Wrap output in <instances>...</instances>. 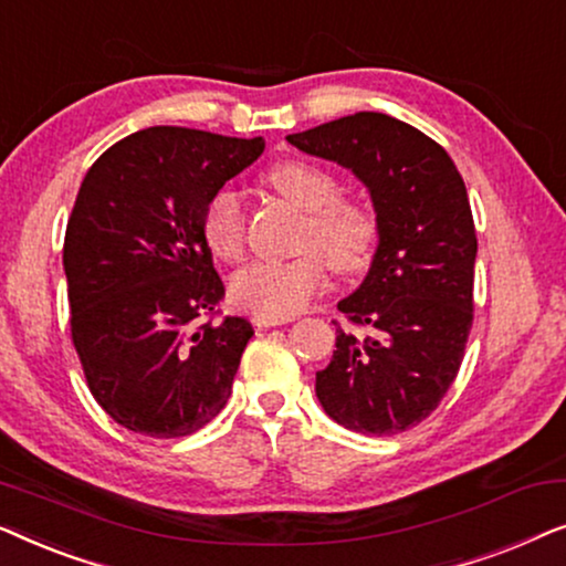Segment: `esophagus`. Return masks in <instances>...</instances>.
Listing matches in <instances>:
<instances>
[{
  "label": "esophagus",
  "instance_id": "obj_1",
  "mask_svg": "<svg viewBox=\"0 0 566 566\" xmlns=\"http://www.w3.org/2000/svg\"><path fill=\"white\" fill-rule=\"evenodd\" d=\"M289 319H277V316H252V324L258 329L262 327H277V324H285Z\"/></svg>",
  "mask_w": 566,
  "mask_h": 566
}]
</instances>
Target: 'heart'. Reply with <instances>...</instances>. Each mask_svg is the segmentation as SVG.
<instances>
[{"label": "heart", "instance_id": "heart-1", "mask_svg": "<svg viewBox=\"0 0 566 566\" xmlns=\"http://www.w3.org/2000/svg\"><path fill=\"white\" fill-rule=\"evenodd\" d=\"M265 182L277 196L304 211L298 250L293 260L254 262L231 277V301L254 316L298 314L327 281V265L337 275H355L368 268L378 244L374 208L339 198V182L327 169L301 159L277 161ZM203 237L216 258L237 262L247 250V221L234 190H219L203 213Z\"/></svg>", "mask_w": 566, "mask_h": 566}]
</instances>
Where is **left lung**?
Masks as SVG:
<instances>
[{"instance_id":"left-lung-1","label":"left lung","mask_w":566,"mask_h":566,"mask_svg":"<svg viewBox=\"0 0 566 566\" xmlns=\"http://www.w3.org/2000/svg\"><path fill=\"white\" fill-rule=\"evenodd\" d=\"M366 185L378 219L368 275L337 304L366 332L337 329L316 397L363 436L422 422L451 389L474 319L476 231L459 169L443 146L405 120L355 113L285 136Z\"/></svg>"}]
</instances>
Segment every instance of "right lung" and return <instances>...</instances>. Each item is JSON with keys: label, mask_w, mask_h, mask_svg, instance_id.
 Wrapping results in <instances>:
<instances>
[{"label": "right lung", "mask_w": 566, "mask_h": 566, "mask_svg": "<svg viewBox=\"0 0 566 566\" xmlns=\"http://www.w3.org/2000/svg\"><path fill=\"white\" fill-rule=\"evenodd\" d=\"M262 149V136L151 126L84 175L64 239L72 339L92 397L123 428L182 438L231 397L254 329L203 322L223 298L203 213Z\"/></svg>", "instance_id": "add662e5"}]
</instances>
